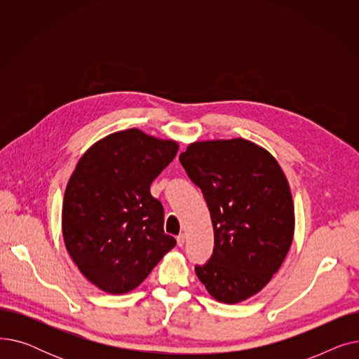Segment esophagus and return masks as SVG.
Instances as JSON below:
<instances>
[{
	"label": "esophagus",
	"instance_id": "1",
	"mask_svg": "<svg viewBox=\"0 0 359 359\" xmlns=\"http://www.w3.org/2000/svg\"><path fill=\"white\" fill-rule=\"evenodd\" d=\"M184 241H186V236H184V234H179V236H177V246H179V248H183Z\"/></svg>",
	"mask_w": 359,
	"mask_h": 359
}]
</instances>
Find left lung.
<instances>
[{
  "label": "left lung",
  "mask_w": 359,
  "mask_h": 359,
  "mask_svg": "<svg viewBox=\"0 0 359 359\" xmlns=\"http://www.w3.org/2000/svg\"><path fill=\"white\" fill-rule=\"evenodd\" d=\"M179 160L214 227L212 256L196 275L219 303H241L266 287L291 248L288 180L269 151L243 138L194 142Z\"/></svg>",
  "instance_id": "left-lung-1"
}]
</instances>
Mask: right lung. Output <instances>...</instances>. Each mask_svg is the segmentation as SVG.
Segmentation results:
<instances>
[{"mask_svg":"<svg viewBox=\"0 0 359 359\" xmlns=\"http://www.w3.org/2000/svg\"><path fill=\"white\" fill-rule=\"evenodd\" d=\"M179 144L132 128L93 144L72 172L62 203L65 248L80 272L109 294L135 290L176 246L149 186Z\"/></svg>","mask_w":359,"mask_h":359,"instance_id":"add662e5","label":"right lung"}]
</instances>
